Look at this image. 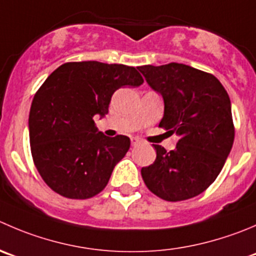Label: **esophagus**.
<instances>
[{"instance_id":"obj_1","label":"esophagus","mask_w":256,"mask_h":256,"mask_svg":"<svg viewBox=\"0 0 256 256\" xmlns=\"http://www.w3.org/2000/svg\"><path fill=\"white\" fill-rule=\"evenodd\" d=\"M141 142H142V141H141L140 138H131V145H132V146L140 145Z\"/></svg>"}]
</instances>
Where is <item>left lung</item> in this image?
<instances>
[{
  "mask_svg": "<svg viewBox=\"0 0 256 256\" xmlns=\"http://www.w3.org/2000/svg\"><path fill=\"white\" fill-rule=\"evenodd\" d=\"M138 70L164 98L158 126L180 136L168 152L154 145L155 161L141 168L144 182L166 202L198 196L214 182L232 148L229 95L214 75L184 64L145 65Z\"/></svg>",
  "mask_w": 256,
  "mask_h": 256,
  "instance_id": "1",
  "label": "left lung"
}]
</instances>
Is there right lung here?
Returning <instances> with one entry per match:
<instances>
[{
	"label": "right lung",
	"mask_w": 256,
	"mask_h": 256,
	"mask_svg": "<svg viewBox=\"0 0 256 256\" xmlns=\"http://www.w3.org/2000/svg\"><path fill=\"white\" fill-rule=\"evenodd\" d=\"M142 82L135 68L98 61L66 62L46 78L32 100L28 128L34 166L48 188L81 200L105 188L130 138H108L92 118L108 112L118 88Z\"/></svg>",
	"instance_id": "right-lung-1"
}]
</instances>
